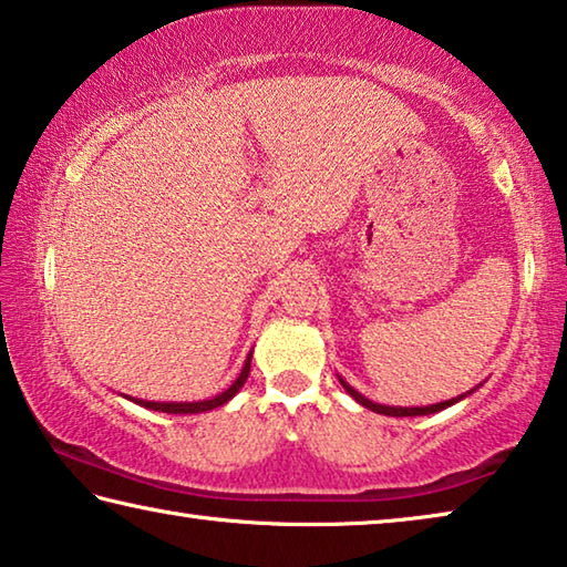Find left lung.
I'll return each instance as SVG.
<instances>
[{"instance_id": "1", "label": "left lung", "mask_w": 567, "mask_h": 567, "mask_svg": "<svg viewBox=\"0 0 567 567\" xmlns=\"http://www.w3.org/2000/svg\"><path fill=\"white\" fill-rule=\"evenodd\" d=\"M340 385L350 392V395L360 402L362 408H368V410H372V412H380V415H390V417H415V415H433V412H440V410H445V408H450V405H455L457 400H463L465 395H460V398H453V400H445V402H437V405H425V408H390V405H378V402H372V400H368L364 395H360L358 390L354 388H350L348 382H344L342 378H340ZM473 392V390H470ZM467 392V395H470Z\"/></svg>"}]
</instances>
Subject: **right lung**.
<instances>
[{"label": "right lung", "mask_w": 567, "mask_h": 567, "mask_svg": "<svg viewBox=\"0 0 567 567\" xmlns=\"http://www.w3.org/2000/svg\"><path fill=\"white\" fill-rule=\"evenodd\" d=\"M249 362H252V352L247 354L245 360V368L239 372V378L229 385L225 392H219L217 398H209V400H199V402H152V400H134L137 405L147 408V410H157V412H169V415H192V412H207V410H215L219 405H225L227 400H233L239 388L245 385V380L249 375ZM132 400V398H130Z\"/></svg>", "instance_id": "add662e5"}]
</instances>
